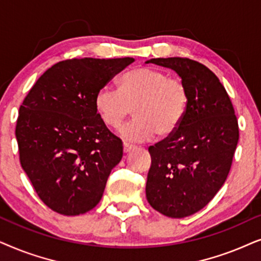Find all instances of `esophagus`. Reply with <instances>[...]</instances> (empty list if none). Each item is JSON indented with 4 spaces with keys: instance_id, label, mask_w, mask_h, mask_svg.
I'll use <instances>...</instances> for the list:
<instances>
[{
    "instance_id": "esophagus-1",
    "label": "esophagus",
    "mask_w": 261,
    "mask_h": 261,
    "mask_svg": "<svg viewBox=\"0 0 261 261\" xmlns=\"http://www.w3.org/2000/svg\"><path fill=\"white\" fill-rule=\"evenodd\" d=\"M134 149V145H131V144H128V143H124L123 144V151L125 152V154H126V152H128V151H131Z\"/></svg>"
}]
</instances>
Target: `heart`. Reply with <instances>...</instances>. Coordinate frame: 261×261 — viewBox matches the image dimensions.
<instances>
[{"instance_id": "b5f03b06", "label": "heart", "mask_w": 261, "mask_h": 261, "mask_svg": "<svg viewBox=\"0 0 261 261\" xmlns=\"http://www.w3.org/2000/svg\"><path fill=\"white\" fill-rule=\"evenodd\" d=\"M189 101V88L182 80L150 67L125 72L118 89L102 87L94 99L100 118L113 128L119 127L134 109L136 118L120 130L121 137L130 142L150 140L155 133L171 136L181 124Z\"/></svg>"}]
</instances>
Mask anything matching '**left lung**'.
<instances>
[{
  "label": "left lung",
  "mask_w": 261,
  "mask_h": 261,
  "mask_svg": "<svg viewBox=\"0 0 261 261\" xmlns=\"http://www.w3.org/2000/svg\"><path fill=\"white\" fill-rule=\"evenodd\" d=\"M147 63L173 69L189 88L190 101L178 130L149 147L145 194L160 214L187 217L223 186L239 142L238 119L227 90L204 64L181 57Z\"/></svg>",
  "instance_id": "left-lung-1"
}]
</instances>
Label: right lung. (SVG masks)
<instances>
[{
	"instance_id": "obj_1",
	"label": "right lung",
	"mask_w": 261,
	"mask_h": 261,
	"mask_svg": "<svg viewBox=\"0 0 261 261\" xmlns=\"http://www.w3.org/2000/svg\"><path fill=\"white\" fill-rule=\"evenodd\" d=\"M130 57L72 58L48 68L20 106L15 136L20 163L45 205L65 216L85 214L101 199L123 158L94 99Z\"/></svg>"
}]
</instances>
